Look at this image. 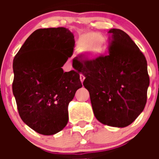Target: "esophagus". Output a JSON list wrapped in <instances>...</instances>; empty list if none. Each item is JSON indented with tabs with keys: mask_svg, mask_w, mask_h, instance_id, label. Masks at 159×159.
Masks as SVG:
<instances>
[{
	"mask_svg": "<svg viewBox=\"0 0 159 159\" xmlns=\"http://www.w3.org/2000/svg\"><path fill=\"white\" fill-rule=\"evenodd\" d=\"M80 79H81V82H83V81H84V80L85 79V77H84L83 75H80Z\"/></svg>",
	"mask_w": 159,
	"mask_h": 159,
	"instance_id": "esophagus-1",
	"label": "esophagus"
}]
</instances>
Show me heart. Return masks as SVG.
Instances as JSON below:
<instances>
[{"label":"heart","instance_id":"b5f03b06","mask_svg":"<svg viewBox=\"0 0 159 159\" xmlns=\"http://www.w3.org/2000/svg\"><path fill=\"white\" fill-rule=\"evenodd\" d=\"M105 39L98 33H89L82 35L78 43L80 51H89L91 56H96L102 51Z\"/></svg>","mask_w":159,"mask_h":159}]
</instances>
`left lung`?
<instances>
[{"label":"left lung","mask_w":159,"mask_h":159,"mask_svg":"<svg viewBox=\"0 0 159 159\" xmlns=\"http://www.w3.org/2000/svg\"><path fill=\"white\" fill-rule=\"evenodd\" d=\"M108 55L94 60L75 57L95 118L111 127L131 125L147 102V61L135 43L120 29H111Z\"/></svg>","instance_id":"obj_1"}]
</instances>
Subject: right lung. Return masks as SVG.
I'll list each match as a JSON object with an SVG mask.
<instances>
[{
    "label": "right lung",
    "mask_w": 159,
    "mask_h": 159,
    "mask_svg": "<svg viewBox=\"0 0 159 159\" xmlns=\"http://www.w3.org/2000/svg\"><path fill=\"white\" fill-rule=\"evenodd\" d=\"M75 43L65 28L38 29L14 58L12 90L19 115L39 134L51 135L66 126L68 104L82 87L79 72L61 68Z\"/></svg>",
    "instance_id": "obj_1"
}]
</instances>
